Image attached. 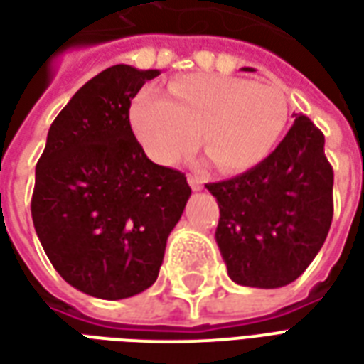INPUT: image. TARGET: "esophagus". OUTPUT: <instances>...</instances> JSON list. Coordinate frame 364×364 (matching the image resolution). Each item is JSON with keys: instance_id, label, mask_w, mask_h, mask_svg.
<instances>
[{"instance_id": "esophagus-1", "label": "esophagus", "mask_w": 364, "mask_h": 364, "mask_svg": "<svg viewBox=\"0 0 364 364\" xmlns=\"http://www.w3.org/2000/svg\"><path fill=\"white\" fill-rule=\"evenodd\" d=\"M187 181H189L191 189L193 191L203 189V179H200V177H197V175H187Z\"/></svg>"}]
</instances>
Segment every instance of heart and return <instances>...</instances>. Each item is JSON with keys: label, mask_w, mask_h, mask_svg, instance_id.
I'll return each instance as SVG.
<instances>
[{"label": "heart", "mask_w": 364, "mask_h": 364, "mask_svg": "<svg viewBox=\"0 0 364 364\" xmlns=\"http://www.w3.org/2000/svg\"><path fill=\"white\" fill-rule=\"evenodd\" d=\"M169 99L142 90L130 105V124L144 151L173 164L198 146L224 173L252 169L281 140L289 101L279 87L242 77L189 74L167 85Z\"/></svg>", "instance_id": "b5f03b06"}]
</instances>
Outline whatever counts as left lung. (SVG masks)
I'll list each match as a JSON object with an SVG mask.
<instances>
[{
	"label": "left lung",
	"mask_w": 364,
	"mask_h": 364,
	"mask_svg": "<svg viewBox=\"0 0 364 364\" xmlns=\"http://www.w3.org/2000/svg\"><path fill=\"white\" fill-rule=\"evenodd\" d=\"M323 144L320 128L294 114L282 142L261 164L206 183L220 208L216 244L234 282L279 289L296 281L318 255L333 218V169Z\"/></svg>",
	"instance_id": "obj_1"
}]
</instances>
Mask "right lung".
Instances as JSON below:
<instances>
[{
    "label": "right lung",
    "instance_id": "right-lung-1",
    "mask_svg": "<svg viewBox=\"0 0 364 364\" xmlns=\"http://www.w3.org/2000/svg\"><path fill=\"white\" fill-rule=\"evenodd\" d=\"M159 70L117 64L77 90L52 122L31 213L60 277L103 300L151 287L191 197L187 177L154 164L130 128V103Z\"/></svg>",
    "mask_w": 364,
    "mask_h": 364
}]
</instances>
